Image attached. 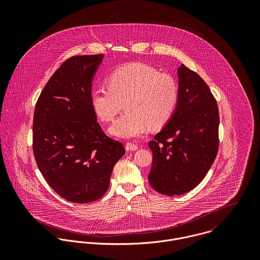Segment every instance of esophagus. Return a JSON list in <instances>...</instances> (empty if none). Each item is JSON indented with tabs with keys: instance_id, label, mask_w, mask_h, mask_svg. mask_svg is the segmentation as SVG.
Wrapping results in <instances>:
<instances>
[{
	"instance_id": "34e87169",
	"label": "esophagus",
	"mask_w": 260,
	"mask_h": 260,
	"mask_svg": "<svg viewBox=\"0 0 260 260\" xmlns=\"http://www.w3.org/2000/svg\"><path fill=\"white\" fill-rule=\"evenodd\" d=\"M125 148L127 151H135L138 149V146L134 143H126L125 144Z\"/></svg>"
}]
</instances>
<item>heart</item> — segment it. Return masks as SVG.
I'll use <instances>...</instances> for the list:
<instances>
[{
    "label": "heart",
    "instance_id": "b5f03b06",
    "mask_svg": "<svg viewBox=\"0 0 260 260\" xmlns=\"http://www.w3.org/2000/svg\"><path fill=\"white\" fill-rule=\"evenodd\" d=\"M107 88L91 92L92 108L104 122L120 116L109 128V133L122 139L143 136L149 127L160 128L176 109L179 90L171 75L158 73L142 63H130L114 70L106 79Z\"/></svg>",
    "mask_w": 260,
    "mask_h": 260
}]
</instances>
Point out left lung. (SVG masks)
Listing matches in <instances>:
<instances>
[{
  "label": "left lung",
  "instance_id": "1",
  "mask_svg": "<svg viewBox=\"0 0 260 260\" xmlns=\"http://www.w3.org/2000/svg\"><path fill=\"white\" fill-rule=\"evenodd\" d=\"M179 98L171 119L149 142L148 179L157 192L182 195L198 185L218 151L219 114L203 79L183 64L177 69Z\"/></svg>",
  "mask_w": 260,
  "mask_h": 260
}]
</instances>
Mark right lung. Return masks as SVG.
<instances>
[{
    "label": "right lung",
    "mask_w": 260,
    "mask_h": 260,
    "mask_svg": "<svg viewBox=\"0 0 260 260\" xmlns=\"http://www.w3.org/2000/svg\"><path fill=\"white\" fill-rule=\"evenodd\" d=\"M104 55L66 60L43 89L34 112L33 150L48 184L75 203L101 198L123 145L107 137L91 104L92 82Z\"/></svg>",
    "instance_id": "1"
}]
</instances>
